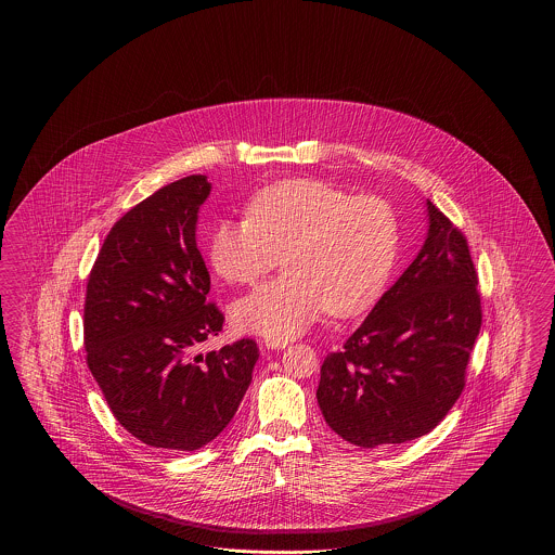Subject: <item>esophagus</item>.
Instances as JSON below:
<instances>
[{
    "instance_id": "esophagus-1",
    "label": "esophagus",
    "mask_w": 555,
    "mask_h": 555,
    "mask_svg": "<svg viewBox=\"0 0 555 555\" xmlns=\"http://www.w3.org/2000/svg\"><path fill=\"white\" fill-rule=\"evenodd\" d=\"M289 345V341H281V339H266V349H285Z\"/></svg>"
}]
</instances>
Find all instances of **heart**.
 Masks as SVG:
<instances>
[{
	"label": "heart",
	"mask_w": 555,
	"mask_h": 555,
	"mask_svg": "<svg viewBox=\"0 0 555 555\" xmlns=\"http://www.w3.org/2000/svg\"><path fill=\"white\" fill-rule=\"evenodd\" d=\"M399 249L396 208L314 179L260 189L245 218H222L208 238L210 264L233 285H251L281 262L287 270L231 306L241 333L287 341L326 308L356 317L385 289Z\"/></svg>",
	"instance_id": "b5f03b06"
}]
</instances>
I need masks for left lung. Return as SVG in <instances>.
<instances>
[{
    "instance_id": "left-lung-1",
    "label": "left lung",
    "mask_w": 555,
    "mask_h": 555,
    "mask_svg": "<svg viewBox=\"0 0 555 555\" xmlns=\"http://www.w3.org/2000/svg\"><path fill=\"white\" fill-rule=\"evenodd\" d=\"M426 216L414 262L320 369V412L358 448L423 437L464 389L482 320L478 279L466 237L428 199Z\"/></svg>"
}]
</instances>
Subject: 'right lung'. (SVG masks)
<instances>
[{"instance_id":"obj_1","label":"right lung","mask_w":555,"mask_h":555,"mask_svg":"<svg viewBox=\"0 0 555 555\" xmlns=\"http://www.w3.org/2000/svg\"><path fill=\"white\" fill-rule=\"evenodd\" d=\"M204 175L162 186L107 233L85 299L87 366L114 418L152 448L195 451L233 421L258 362L241 339L195 353L222 331L206 301L210 272L197 249Z\"/></svg>"}]
</instances>
